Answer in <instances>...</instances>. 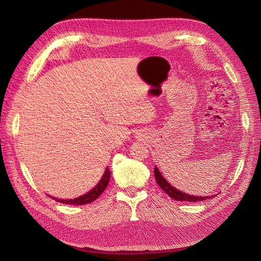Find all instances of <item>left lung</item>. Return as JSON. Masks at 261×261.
<instances>
[{
  "label": "left lung",
  "mask_w": 261,
  "mask_h": 261,
  "mask_svg": "<svg viewBox=\"0 0 261 261\" xmlns=\"http://www.w3.org/2000/svg\"><path fill=\"white\" fill-rule=\"evenodd\" d=\"M154 176L155 181L159 184V186L164 190V193H166L170 198L176 201H187V202H198L210 199L212 197H195V196H189L187 194L182 193V191L175 189L173 186H171L164 177L162 176L159 169L154 168Z\"/></svg>",
  "instance_id": "1"
}]
</instances>
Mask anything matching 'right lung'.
<instances>
[{"instance_id":"1","label":"right lung","mask_w":261,"mask_h":261,"mask_svg":"<svg viewBox=\"0 0 261 261\" xmlns=\"http://www.w3.org/2000/svg\"><path fill=\"white\" fill-rule=\"evenodd\" d=\"M110 175H111V173H110V170L107 168L102 177L100 179L99 183L96 185L92 190H90L88 194L81 196L79 198H76V199H70V200H60V199H56L54 198L56 201L58 202H61V203H64V204H73V205H84V204H89L93 201H95L96 199H97L103 191L105 189L107 188L108 184H109V181H110ZM50 197V196H49ZM53 199V197H50Z\"/></svg>"}]
</instances>
